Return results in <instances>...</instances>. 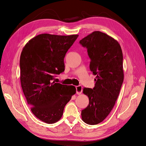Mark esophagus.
I'll list each match as a JSON object with an SVG mask.
<instances>
[{"instance_id": "34e87169", "label": "esophagus", "mask_w": 146, "mask_h": 146, "mask_svg": "<svg viewBox=\"0 0 146 146\" xmlns=\"http://www.w3.org/2000/svg\"><path fill=\"white\" fill-rule=\"evenodd\" d=\"M82 86L79 85V86H78L76 87V94H77L78 95H80L82 92Z\"/></svg>"}]
</instances>
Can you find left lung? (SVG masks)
<instances>
[{
  "instance_id": "obj_1",
  "label": "left lung",
  "mask_w": 146,
  "mask_h": 146,
  "mask_svg": "<svg viewBox=\"0 0 146 146\" xmlns=\"http://www.w3.org/2000/svg\"><path fill=\"white\" fill-rule=\"evenodd\" d=\"M79 43L87 48L90 70L96 77L93 89L85 88L89 103L82 111V120L89 125L102 122L118 97L124 80L123 55L118 42L105 33L94 31Z\"/></svg>"
}]
</instances>
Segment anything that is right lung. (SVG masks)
Returning <instances> with one entry per match:
<instances>
[{
	"label": "right lung",
	"mask_w": 146,
	"mask_h": 146,
	"mask_svg": "<svg viewBox=\"0 0 146 146\" xmlns=\"http://www.w3.org/2000/svg\"><path fill=\"white\" fill-rule=\"evenodd\" d=\"M78 35H38L30 40L20 57L23 92L34 115L47 124L60 119L64 108L76 94L74 86L52 82L64 70V58Z\"/></svg>",
	"instance_id": "right-lung-1"
}]
</instances>
